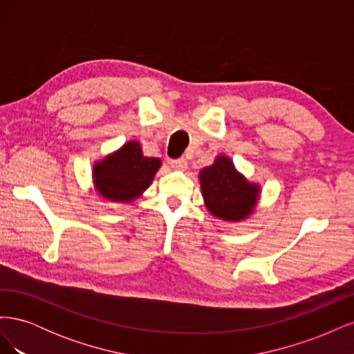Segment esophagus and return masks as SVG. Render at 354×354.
<instances>
[{
    "instance_id": "esophagus-1",
    "label": "esophagus",
    "mask_w": 354,
    "mask_h": 354,
    "mask_svg": "<svg viewBox=\"0 0 354 354\" xmlns=\"http://www.w3.org/2000/svg\"><path fill=\"white\" fill-rule=\"evenodd\" d=\"M171 167H173L174 169H178V171H185L187 168V160L183 158L173 159L171 160Z\"/></svg>"
}]
</instances>
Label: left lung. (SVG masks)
Returning <instances> with one entry per match:
<instances>
[{
  "mask_svg": "<svg viewBox=\"0 0 354 354\" xmlns=\"http://www.w3.org/2000/svg\"><path fill=\"white\" fill-rule=\"evenodd\" d=\"M199 181L207 209L214 217L230 223L251 216L261 190L259 185L250 183L224 155L201 169Z\"/></svg>",
  "mask_w": 354,
  "mask_h": 354,
  "instance_id": "1",
  "label": "left lung"
}]
</instances>
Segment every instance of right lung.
Listing matches in <instances>:
<instances>
[{
	"label": "right lung",
	"instance_id": "obj_1",
	"mask_svg": "<svg viewBox=\"0 0 354 354\" xmlns=\"http://www.w3.org/2000/svg\"><path fill=\"white\" fill-rule=\"evenodd\" d=\"M159 158L145 156L138 142H128L93 167V183L100 196L112 202H133L152 185Z\"/></svg>",
	"mask_w": 354,
	"mask_h": 354
}]
</instances>
